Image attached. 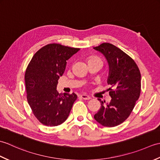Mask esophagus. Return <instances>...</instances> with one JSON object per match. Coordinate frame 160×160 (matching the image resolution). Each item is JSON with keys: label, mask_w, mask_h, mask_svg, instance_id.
Segmentation results:
<instances>
[{"label": "esophagus", "mask_w": 160, "mask_h": 160, "mask_svg": "<svg viewBox=\"0 0 160 160\" xmlns=\"http://www.w3.org/2000/svg\"><path fill=\"white\" fill-rule=\"evenodd\" d=\"M80 96L81 98H82V99H84V100H90L91 99V97L87 96V95H86V94H82V95H80Z\"/></svg>", "instance_id": "34e87169"}]
</instances>
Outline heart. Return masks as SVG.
Returning <instances> with one entry per match:
<instances>
[{
	"mask_svg": "<svg viewBox=\"0 0 160 160\" xmlns=\"http://www.w3.org/2000/svg\"><path fill=\"white\" fill-rule=\"evenodd\" d=\"M90 61H96V62H102V60L98 57H91L89 60V62Z\"/></svg>",
	"mask_w": 160,
	"mask_h": 160,
	"instance_id": "obj_1",
	"label": "heart"
}]
</instances>
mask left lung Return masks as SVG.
I'll return each instance as SVG.
<instances>
[{
	"label": "left lung",
	"mask_w": 160,
	"mask_h": 160,
	"mask_svg": "<svg viewBox=\"0 0 160 160\" xmlns=\"http://www.w3.org/2000/svg\"><path fill=\"white\" fill-rule=\"evenodd\" d=\"M106 58L109 66L107 82L111 100L101 107L94 118L104 127H113L128 118L135 107L141 92L140 69L131 58L118 47L104 42L93 47Z\"/></svg>",
	"instance_id": "left-lung-1"
}]
</instances>
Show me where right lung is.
<instances>
[{"label": "right lung", "mask_w": 160, "mask_h": 160, "mask_svg": "<svg viewBox=\"0 0 160 160\" xmlns=\"http://www.w3.org/2000/svg\"><path fill=\"white\" fill-rule=\"evenodd\" d=\"M79 50L60 44H49L33 55L27 67V99L33 115L44 125L56 127L63 123L77 99L76 93L62 95L56 87L67 60Z\"/></svg>", "instance_id": "right-lung-1"}]
</instances>
